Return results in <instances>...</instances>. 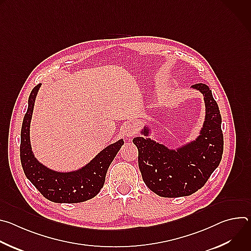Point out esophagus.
<instances>
[{"mask_svg":"<svg viewBox=\"0 0 251 251\" xmlns=\"http://www.w3.org/2000/svg\"><path fill=\"white\" fill-rule=\"evenodd\" d=\"M122 132L123 134L125 135L126 138H130L132 136L135 135L136 133V128L134 125L132 124H125L123 127H122Z\"/></svg>","mask_w":251,"mask_h":251,"instance_id":"1","label":"esophagus"}]
</instances>
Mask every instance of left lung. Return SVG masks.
Listing matches in <instances>:
<instances>
[{
	"mask_svg": "<svg viewBox=\"0 0 251 251\" xmlns=\"http://www.w3.org/2000/svg\"><path fill=\"white\" fill-rule=\"evenodd\" d=\"M203 96L205 113L199 136L176 148L150 138L151 124L146 123L133 143L138 148V164L143 181L164 198L186 197L203 187L222 160L224 135L217 101L206 84L191 87Z\"/></svg>",
	"mask_w": 251,
	"mask_h": 251,
	"instance_id": "obj_1",
	"label": "left lung"
}]
</instances>
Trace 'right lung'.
<instances>
[{"label": "right lung", "instance_id": "right-lung-1", "mask_svg": "<svg viewBox=\"0 0 251 251\" xmlns=\"http://www.w3.org/2000/svg\"><path fill=\"white\" fill-rule=\"evenodd\" d=\"M42 84L35 86L28 97L27 110L21 131V163L25 176L48 200L59 203H75L94 198L103 188L107 170L124 144L123 139L106 146L83 167L59 172L50 169L34 157L29 128L33 106Z\"/></svg>", "mask_w": 251, "mask_h": 251}]
</instances>
